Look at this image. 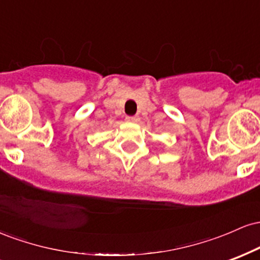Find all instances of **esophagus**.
Segmentation results:
<instances>
[{"label": "esophagus", "instance_id": "34e87169", "mask_svg": "<svg viewBox=\"0 0 260 260\" xmlns=\"http://www.w3.org/2000/svg\"><path fill=\"white\" fill-rule=\"evenodd\" d=\"M126 121L132 122V123H137V122H139V117L138 116H127Z\"/></svg>", "mask_w": 260, "mask_h": 260}]
</instances>
